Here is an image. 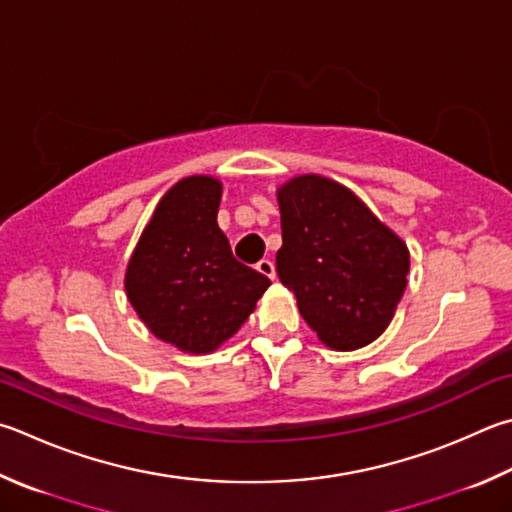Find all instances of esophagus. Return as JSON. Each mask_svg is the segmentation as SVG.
I'll use <instances>...</instances> for the list:
<instances>
[{
  "mask_svg": "<svg viewBox=\"0 0 512 512\" xmlns=\"http://www.w3.org/2000/svg\"><path fill=\"white\" fill-rule=\"evenodd\" d=\"M255 268H257V273H262L264 277H268V280H275V264L271 262V259H259Z\"/></svg>",
  "mask_w": 512,
  "mask_h": 512,
  "instance_id": "1",
  "label": "esophagus"
}]
</instances>
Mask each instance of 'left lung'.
Wrapping results in <instances>:
<instances>
[{"mask_svg": "<svg viewBox=\"0 0 512 512\" xmlns=\"http://www.w3.org/2000/svg\"><path fill=\"white\" fill-rule=\"evenodd\" d=\"M277 199V275L295 293L306 324L338 351L374 342L405 293L407 246L356 194L324 176H297Z\"/></svg>", "mask_w": 512, "mask_h": 512, "instance_id": "8db88e82", "label": "left lung"}]
</instances>
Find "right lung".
Here are the masks:
<instances>
[{
    "mask_svg": "<svg viewBox=\"0 0 512 512\" xmlns=\"http://www.w3.org/2000/svg\"><path fill=\"white\" fill-rule=\"evenodd\" d=\"M221 183L190 176L161 199L129 259L125 288L156 338L208 353L255 309L271 280L232 257L217 226Z\"/></svg>",
    "mask_w": 512,
    "mask_h": 512,
    "instance_id": "right-lung-1",
    "label": "right lung"
}]
</instances>
